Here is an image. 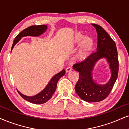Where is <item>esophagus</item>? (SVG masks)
<instances>
[{
  "instance_id": "1",
  "label": "esophagus",
  "mask_w": 129,
  "mask_h": 129,
  "mask_svg": "<svg viewBox=\"0 0 129 129\" xmlns=\"http://www.w3.org/2000/svg\"><path fill=\"white\" fill-rule=\"evenodd\" d=\"M72 70V68H71V67H68L66 69V72H71Z\"/></svg>"
}]
</instances>
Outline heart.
<instances>
[{"mask_svg": "<svg viewBox=\"0 0 129 129\" xmlns=\"http://www.w3.org/2000/svg\"><path fill=\"white\" fill-rule=\"evenodd\" d=\"M73 43L75 45L81 44L77 54V57L79 59L85 58L93 46V41L91 38L86 37L82 34H77L75 36Z\"/></svg>", "mask_w": 129, "mask_h": 129, "instance_id": "b5f03b06", "label": "heart"}]
</instances>
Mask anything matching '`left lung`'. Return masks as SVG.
Masks as SVG:
<instances>
[{"mask_svg": "<svg viewBox=\"0 0 129 129\" xmlns=\"http://www.w3.org/2000/svg\"><path fill=\"white\" fill-rule=\"evenodd\" d=\"M98 33L96 51L81 63H76L73 69L78 71L79 78L75 89L77 94L87 102H97L105 99L113 87L118 73V59L116 44L101 26L91 24ZM105 58L109 64L111 78L105 84H98L93 80L92 71L96 63Z\"/></svg>", "mask_w": 129, "mask_h": 129, "instance_id": "left-lung-1", "label": "left lung"}]
</instances>
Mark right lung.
I'll return each mask as SVG.
<instances>
[{
	"label": "right lung",
	"instance_id": "obj_1",
	"mask_svg": "<svg viewBox=\"0 0 129 129\" xmlns=\"http://www.w3.org/2000/svg\"><path fill=\"white\" fill-rule=\"evenodd\" d=\"M48 27L47 25H39V26H31L29 27L26 28V29L23 30L21 32L16 36L14 39V44H12L11 51L14 46L19 41L21 40L23 37L25 36H39L42 35L44 32L47 31ZM65 70L63 69L61 72L58 74H55L51 78L50 81L41 92L38 93L37 94L32 96H28L23 94L21 93L18 90H17L20 96L26 101L29 102L35 103V104H42L47 102L51 98V97L54 93L56 90L57 84L58 81L59 80L60 78L64 75Z\"/></svg>",
	"mask_w": 129,
	"mask_h": 129
}]
</instances>
